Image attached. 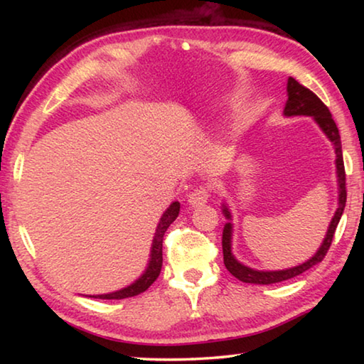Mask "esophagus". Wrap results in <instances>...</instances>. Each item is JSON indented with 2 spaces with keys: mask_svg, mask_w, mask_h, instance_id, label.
<instances>
[{
  "mask_svg": "<svg viewBox=\"0 0 364 364\" xmlns=\"http://www.w3.org/2000/svg\"><path fill=\"white\" fill-rule=\"evenodd\" d=\"M208 197H210V189H208L207 186H199L189 194L188 202H189V205L199 207V205L205 204V202L208 200Z\"/></svg>",
  "mask_w": 364,
  "mask_h": 364,
  "instance_id": "esophagus-1",
  "label": "esophagus"
}]
</instances>
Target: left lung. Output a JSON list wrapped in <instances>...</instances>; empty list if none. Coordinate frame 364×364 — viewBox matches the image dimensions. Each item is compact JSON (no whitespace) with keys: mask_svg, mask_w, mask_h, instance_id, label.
Instances as JSON below:
<instances>
[{"mask_svg":"<svg viewBox=\"0 0 364 364\" xmlns=\"http://www.w3.org/2000/svg\"><path fill=\"white\" fill-rule=\"evenodd\" d=\"M287 102L284 107L286 115H310L316 120V123L321 127V130L326 133V136L331 139V143L334 144L336 149V167H337V178H338V207L332 218L328 234H326L321 247L313 255L310 260L299 264L295 268L281 269V271H257L249 267H244L242 263H239L236 258L231 254V223H226L223 230V239H221V245H223V262L226 269L242 282H250V284H274V282H281L286 279L295 278L301 273H305L306 269L315 267L319 262H323V258L328 254V250L332 244V237H334L336 228L341 221V217L345 208V202H347V189H345V167H343V157H342V143H341V134H338V128L336 125L334 119L329 112V109L326 104L319 100V97L305 88L304 85H300L297 80L289 77L287 80ZM223 212L226 218L230 217V212L225 207Z\"/></svg>","mask_w":364,"mask_h":364,"instance_id":"1","label":"left lung"}]
</instances>
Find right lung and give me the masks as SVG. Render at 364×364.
Here are the masks:
<instances>
[{
	"label": "right lung",
	"mask_w": 364,
	"mask_h": 364,
	"mask_svg": "<svg viewBox=\"0 0 364 364\" xmlns=\"http://www.w3.org/2000/svg\"><path fill=\"white\" fill-rule=\"evenodd\" d=\"M178 213H180V202H173V204L167 208V212L162 215V218H160L159 226L156 230V236H154V241H152L149 267H147V269L144 271V274L141 276L138 281H134L132 286L122 289V291H117L112 294H104V295H93L95 299L120 300V299L134 297V295H138L149 289L152 282L159 278L160 269H162V244H164L165 231H167V228L176 220Z\"/></svg>",
	"instance_id": "obj_1"
}]
</instances>
